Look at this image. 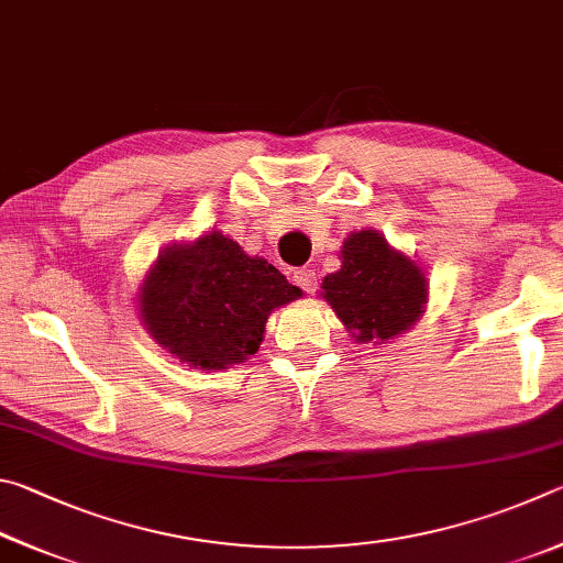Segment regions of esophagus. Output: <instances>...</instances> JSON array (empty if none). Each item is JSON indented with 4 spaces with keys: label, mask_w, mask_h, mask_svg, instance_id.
<instances>
[{
    "label": "esophagus",
    "mask_w": 563,
    "mask_h": 563,
    "mask_svg": "<svg viewBox=\"0 0 563 563\" xmlns=\"http://www.w3.org/2000/svg\"><path fill=\"white\" fill-rule=\"evenodd\" d=\"M294 284H297L301 291L313 294V291H317V287H319V276H317V272L309 269V266H303V269L294 272Z\"/></svg>",
    "instance_id": "1"
}]
</instances>
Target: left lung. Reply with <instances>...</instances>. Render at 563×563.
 <instances>
[{
    "label": "left lung",
    "instance_id": "obj_1",
    "mask_svg": "<svg viewBox=\"0 0 563 563\" xmlns=\"http://www.w3.org/2000/svg\"><path fill=\"white\" fill-rule=\"evenodd\" d=\"M341 262L321 289L356 341H388L418 321L428 303L426 276L406 254L390 250L386 236L376 230L349 234Z\"/></svg>",
    "mask_w": 563,
    "mask_h": 563
}]
</instances>
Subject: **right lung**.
Listing matches in <instances>:
<instances>
[{
  "label": "right lung",
  "instance_id": "add662e5",
  "mask_svg": "<svg viewBox=\"0 0 563 563\" xmlns=\"http://www.w3.org/2000/svg\"><path fill=\"white\" fill-rule=\"evenodd\" d=\"M297 297L301 289L269 262L210 232L157 256L141 289V317L163 349L217 371L254 356L269 313Z\"/></svg>",
  "mask_w": 563,
  "mask_h": 563
}]
</instances>
